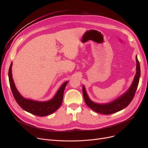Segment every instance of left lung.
Masks as SVG:
<instances>
[{"instance_id": "1", "label": "left lung", "mask_w": 148, "mask_h": 148, "mask_svg": "<svg viewBox=\"0 0 148 148\" xmlns=\"http://www.w3.org/2000/svg\"><path fill=\"white\" fill-rule=\"evenodd\" d=\"M136 62H137V72L135 75L134 81L132 83L131 87L127 90V92L122 95L121 97L115 99L114 101L106 104H99L91 101L88 98V96L86 94V90L84 87H83V95L84 97V101L87 104V106L90 108L94 111L103 114H110L118 112L124 108L127 107L130 103L133 100L136 90L138 87V84L139 82V78L140 77V64L138 60L137 57L136 56Z\"/></svg>"}]
</instances>
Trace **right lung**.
Listing matches in <instances>:
<instances>
[{
    "label": "right lung",
    "instance_id": "1",
    "mask_svg": "<svg viewBox=\"0 0 148 148\" xmlns=\"http://www.w3.org/2000/svg\"><path fill=\"white\" fill-rule=\"evenodd\" d=\"M12 64L11 63L8 71L11 89L15 101L23 110L36 116H45L53 113L58 109L63 101L64 92L68 82H65L62 85L54 97L48 101L38 102L25 99L20 94V93L15 88L12 77Z\"/></svg>",
    "mask_w": 148,
    "mask_h": 148
}]
</instances>
